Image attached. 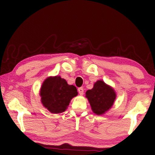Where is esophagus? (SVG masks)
Masks as SVG:
<instances>
[{
    "mask_svg": "<svg viewBox=\"0 0 155 155\" xmlns=\"http://www.w3.org/2000/svg\"><path fill=\"white\" fill-rule=\"evenodd\" d=\"M78 93H79L80 95H83V93H84L83 88V87H79L78 89Z\"/></svg>",
    "mask_w": 155,
    "mask_h": 155,
    "instance_id": "1",
    "label": "esophagus"
}]
</instances>
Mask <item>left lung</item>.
Returning <instances> with one entry per match:
<instances>
[{"label": "left lung", "mask_w": 155, "mask_h": 155, "mask_svg": "<svg viewBox=\"0 0 155 155\" xmlns=\"http://www.w3.org/2000/svg\"><path fill=\"white\" fill-rule=\"evenodd\" d=\"M85 94L92 111L98 115L109 111L116 98L114 89L101 80L97 81L94 87L86 91Z\"/></svg>", "instance_id": "obj_1"}]
</instances>
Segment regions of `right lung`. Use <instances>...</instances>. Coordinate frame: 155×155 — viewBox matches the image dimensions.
Listing matches in <instances>:
<instances>
[{"label": "right lung", "mask_w": 155, "mask_h": 155, "mask_svg": "<svg viewBox=\"0 0 155 155\" xmlns=\"http://www.w3.org/2000/svg\"><path fill=\"white\" fill-rule=\"evenodd\" d=\"M41 102L52 114L65 111L72 98L78 95L77 90L59 76L50 77L44 81L40 89Z\"/></svg>", "instance_id": "1"}]
</instances>
